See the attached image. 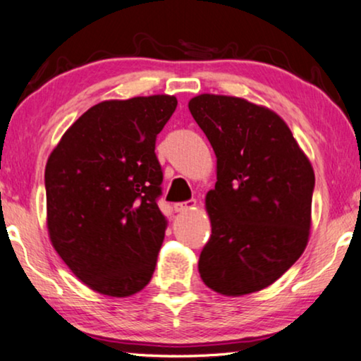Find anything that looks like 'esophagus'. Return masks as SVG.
Here are the masks:
<instances>
[{
	"mask_svg": "<svg viewBox=\"0 0 361 361\" xmlns=\"http://www.w3.org/2000/svg\"><path fill=\"white\" fill-rule=\"evenodd\" d=\"M196 204H197L196 199H191V201L176 202L175 206H173V209H175V212H188V211H191V209H195Z\"/></svg>",
	"mask_w": 361,
	"mask_h": 361,
	"instance_id": "34e87169",
	"label": "esophagus"
}]
</instances>
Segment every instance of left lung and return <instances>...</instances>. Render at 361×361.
Segmentation results:
<instances>
[{
	"label": "left lung",
	"instance_id": "obj_1",
	"mask_svg": "<svg viewBox=\"0 0 361 361\" xmlns=\"http://www.w3.org/2000/svg\"><path fill=\"white\" fill-rule=\"evenodd\" d=\"M188 106L217 159V183L206 195L212 235L199 274L220 295L259 292L308 245L314 170L267 106L215 94L192 97Z\"/></svg>",
	"mask_w": 361,
	"mask_h": 361
}]
</instances>
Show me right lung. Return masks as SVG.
<instances>
[{"mask_svg":"<svg viewBox=\"0 0 361 361\" xmlns=\"http://www.w3.org/2000/svg\"><path fill=\"white\" fill-rule=\"evenodd\" d=\"M157 94L104 100L80 115L45 166L53 248L94 292L125 298L152 279L166 217L155 137L176 109Z\"/></svg>","mask_w":361,"mask_h":361,"instance_id":"1","label":"right lung"}]
</instances>
